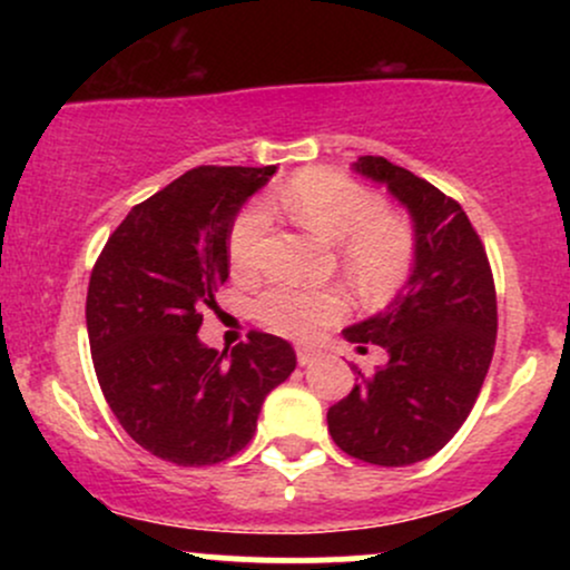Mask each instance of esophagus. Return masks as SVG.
<instances>
[{
  "label": "esophagus",
  "instance_id": "esophagus-1",
  "mask_svg": "<svg viewBox=\"0 0 570 570\" xmlns=\"http://www.w3.org/2000/svg\"><path fill=\"white\" fill-rule=\"evenodd\" d=\"M297 362H299V367H307V364H313L316 362V358H322V351L316 348V345H297Z\"/></svg>",
  "mask_w": 570,
  "mask_h": 570
}]
</instances>
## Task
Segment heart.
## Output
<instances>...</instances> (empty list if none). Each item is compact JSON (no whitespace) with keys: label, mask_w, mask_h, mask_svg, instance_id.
<instances>
[{"label":"heart","mask_w":570,"mask_h":570,"mask_svg":"<svg viewBox=\"0 0 570 570\" xmlns=\"http://www.w3.org/2000/svg\"><path fill=\"white\" fill-rule=\"evenodd\" d=\"M289 214L311 233L340 244L348 276L367 292H389L412 267L415 240L410 227L383 212V200L351 176L311 168L297 174L281 193ZM271 227V208L263 200L248 203L227 235V252L235 271L257 267L259 244ZM348 311V299L337 289H292L271 286L259 294L257 313L265 326L286 337H311Z\"/></svg>","instance_id":"b5f03b06"}]
</instances>
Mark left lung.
Masks as SVG:
<instances>
[{
  "instance_id": "left-lung-1",
  "label": "left lung",
  "mask_w": 570,
  "mask_h": 570,
  "mask_svg": "<svg viewBox=\"0 0 570 570\" xmlns=\"http://www.w3.org/2000/svg\"><path fill=\"white\" fill-rule=\"evenodd\" d=\"M353 171L377 181L407 208L415 235L410 278L383 311L345 326L364 351L389 362L326 412L343 453L375 466L426 461L472 412L495 345V286L488 254L466 212L426 179L364 155ZM356 370V367H353Z\"/></svg>"
}]
</instances>
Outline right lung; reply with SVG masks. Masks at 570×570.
I'll use <instances>...</instances> for the list:
<instances>
[{
  "label": "right lung",
  "instance_id": "1",
  "mask_svg": "<svg viewBox=\"0 0 570 570\" xmlns=\"http://www.w3.org/2000/svg\"><path fill=\"white\" fill-rule=\"evenodd\" d=\"M276 166H200L128 212L90 273L85 322L104 399L128 436L176 466L244 450L265 396L297 367L286 340L252 332L214 351L203 307L230 273L227 235Z\"/></svg>",
  "mask_w": 570,
  "mask_h": 570
}]
</instances>
